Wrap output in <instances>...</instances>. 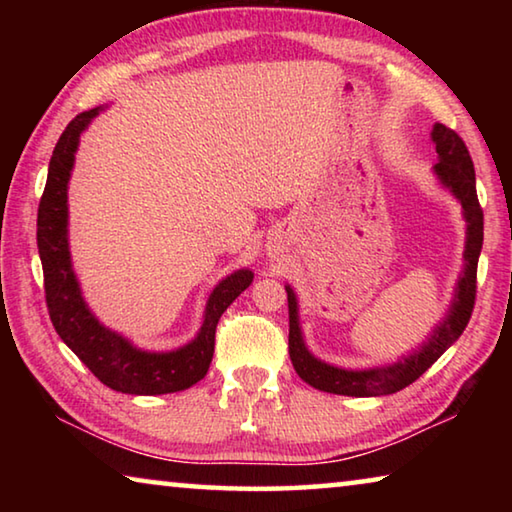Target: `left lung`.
I'll list each match as a JSON object with an SVG mask.
<instances>
[{"label":"left lung","mask_w":512,"mask_h":512,"mask_svg":"<svg viewBox=\"0 0 512 512\" xmlns=\"http://www.w3.org/2000/svg\"><path fill=\"white\" fill-rule=\"evenodd\" d=\"M431 140L436 144L438 153V162L433 171H436L440 183L461 201L463 216L467 223V239L463 253L465 264L461 277H458L449 314L443 323L433 329L427 343H424L420 350H415L411 357H402L400 361L393 363V366L384 368L345 370L329 366V363L316 359L314 354L307 350L298 323L296 293H293L291 287H287L289 357L300 379L307 381L309 386L318 388V391L348 397H377L402 391V388L413 384L422 372H427L433 363L440 359V354L463 334L467 323H470L476 298V266H479V255L483 246V210L479 205V198H476L474 164L465 142L458 137L456 131L447 128L445 124L433 126Z\"/></svg>","instance_id":"obj_1"}]
</instances>
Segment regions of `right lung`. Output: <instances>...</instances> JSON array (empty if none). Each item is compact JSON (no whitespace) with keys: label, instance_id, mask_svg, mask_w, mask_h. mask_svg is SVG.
I'll return each mask as SVG.
<instances>
[{"label":"right lung","instance_id":"add662e5","mask_svg":"<svg viewBox=\"0 0 512 512\" xmlns=\"http://www.w3.org/2000/svg\"><path fill=\"white\" fill-rule=\"evenodd\" d=\"M101 108L85 110L69 121L51 155L47 185L38 207V253L45 273L49 318L65 345L101 384L128 395L178 393L201 381L214 357L216 323L241 291L253 282V271L241 268L216 284L203 314L201 332L192 343L171 352H146L103 327L81 296L67 241V183L81 133Z\"/></svg>","mask_w":512,"mask_h":512}]
</instances>
